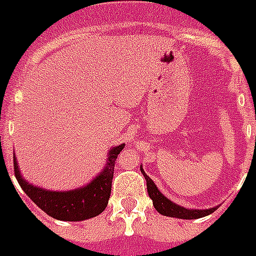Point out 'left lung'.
Segmentation results:
<instances>
[{"mask_svg": "<svg viewBox=\"0 0 256 256\" xmlns=\"http://www.w3.org/2000/svg\"><path fill=\"white\" fill-rule=\"evenodd\" d=\"M140 171L144 175V179H146V183H148V197L153 200V206L157 210V212H160L162 215L179 219H198L210 215V214H212L216 210V208H210V210H186L183 206H176L175 202L168 200L166 196L161 194V192L157 189L156 183L144 174L143 168H140Z\"/></svg>", "mask_w": 256, "mask_h": 256, "instance_id": "1", "label": "left lung"}]
</instances>
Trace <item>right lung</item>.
I'll return each instance as SVG.
<instances>
[{
    "label": "right lung",
    "instance_id": "1",
    "mask_svg": "<svg viewBox=\"0 0 256 256\" xmlns=\"http://www.w3.org/2000/svg\"><path fill=\"white\" fill-rule=\"evenodd\" d=\"M125 144L112 148L108 154V162L106 168L96 176L92 182L77 190L70 192H50L32 186L22 178L18 162L14 158V171L18 183L32 202L37 204L45 214L59 220H84L94 218L102 214L108 206L110 193H112V180L114 176V164L120 152Z\"/></svg>",
    "mask_w": 256,
    "mask_h": 256
}]
</instances>
